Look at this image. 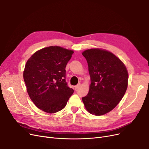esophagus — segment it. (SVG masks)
Returning <instances> with one entry per match:
<instances>
[{
    "mask_svg": "<svg viewBox=\"0 0 149 149\" xmlns=\"http://www.w3.org/2000/svg\"><path fill=\"white\" fill-rule=\"evenodd\" d=\"M80 86H81V84L80 83H79V84H77L76 86H74V89H75V90H77L78 89L79 87H80Z\"/></svg>",
    "mask_w": 149,
    "mask_h": 149,
    "instance_id": "esophagus-1",
    "label": "esophagus"
}]
</instances>
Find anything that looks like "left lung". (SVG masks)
<instances>
[{"instance_id":"8db88e82","label":"left lung","mask_w":149,"mask_h":149,"mask_svg":"<svg viewBox=\"0 0 149 149\" xmlns=\"http://www.w3.org/2000/svg\"><path fill=\"white\" fill-rule=\"evenodd\" d=\"M82 54L88 62L91 82L88 94L82 100L90 113L103 115L123 97L127 88V70L119 58L106 50L91 49Z\"/></svg>"}]
</instances>
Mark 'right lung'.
<instances>
[{"label": "right lung", "instance_id": "add662e5", "mask_svg": "<svg viewBox=\"0 0 149 149\" xmlns=\"http://www.w3.org/2000/svg\"><path fill=\"white\" fill-rule=\"evenodd\" d=\"M73 53L50 46L38 50L28 60L23 78L30 99L39 109L49 113L60 111L73 94L65 80L66 66Z\"/></svg>", "mask_w": 149, "mask_h": 149}]
</instances>
